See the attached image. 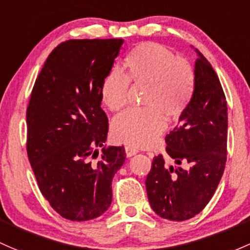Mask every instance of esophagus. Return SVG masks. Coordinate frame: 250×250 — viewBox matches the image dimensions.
<instances>
[{"instance_id": "1", "label": "esophagus", "mask_w": 250, "mask_h": 250, "mask_svg": "<svg viewBox=\"0 0 250 250\" xmlns=\"http://www.w3.org/2000/svg\"><path fill=\"white\" fill-rule=\"evenodd\" d=\"M138 149L134 148V147H130V146H125V154H127V157H133L135 156L136 153H138Z\"/></svg>"}]
</instances>
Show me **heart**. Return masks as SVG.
Listing matches in <instances>:
<instances>
[{
  "instance_id": "1",
  "label": "heart",
  "mask_w": 250,
  "mask_h": 250,
  "mask_svg": "<svg viewBox=\"0 0 250 250\" xmlns=\"http://www.w3.org/2000/svg\"><path fill=\"white\" fill-rule=\"evenodd\" d=\"M125 73L112 69L103 79L101 98L111 111L127 104L129 83L146 86L143 110H128L112 121L114 140L133 147L156 143L165 129L167 118H178L190 103L195 88L193 68L186 60L175 57L165 46L143 43L125 59Z\"/></svg>"
}]
</instances>
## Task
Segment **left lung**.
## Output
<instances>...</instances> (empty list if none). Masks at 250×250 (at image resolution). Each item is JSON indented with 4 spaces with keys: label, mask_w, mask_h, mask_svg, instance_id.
<instances>
[{
    "label": "left lung",
    "mask_w": 250,
    "mask_h": 250,
    "mask_svg": "<svg viewBox=\"0 0 250 250\" xmlns=\"http://www.w3.org/2000/svg\"><path fill=\"white\" fill-rule=\"evenodd\" d=\"M194 65L195 88L178 125L165 136L167 153L177 165L154 157L146 178L149 205L164 219L182 222L200 213L213 196L227 162L228 106L217 74L200 51Z\"/></svg>",
    "instance_id": "8db88e82"
}]
</instances>
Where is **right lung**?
I'll list each match as a JSON object with an SVG mask.
<instances>
[{"label": "right lung", "instance_id": "right-lung-1", "mask_svg": "<svg viewBox=\"0 0 250 250\" xmlns=\"http://www.w3.org/2000/svg\"><path fill=\"white\" fill-rule=\"evenodd\" d=\"M122 44V39L63 42L46 59L31 93L28 160L43 196L65 219H94L111 205L112 178L125 152L123 146H103L109 125L101 85ZM97 146L104 147L99 159Z\"/></svg>", "mask_w": 250, "mask_h": 250}]
</instances>
